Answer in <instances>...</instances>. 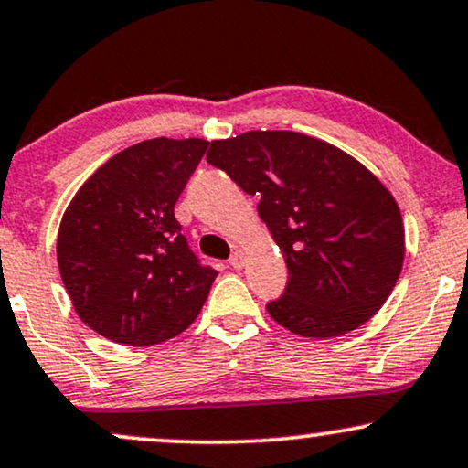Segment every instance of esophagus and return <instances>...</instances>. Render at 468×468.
Segmentation results:
<instances>
[{
	"label": "esophagus",
	"instance_id": "obj_1",
	"mask_svg": "<svg viewBox=\"0 0 468 468\" xmlns=\"http://www.w3.org/2000/svg\"><path fill=\"white\" fill-rule=\"evenodd\" d=\"M229 263H230V267H233V270H241V267H244V263H246L244 252H241V250H235L233 254H230Z\"/></svg>",
	"mask_w": 468,
	"mask_h": 468
}]
</instances>
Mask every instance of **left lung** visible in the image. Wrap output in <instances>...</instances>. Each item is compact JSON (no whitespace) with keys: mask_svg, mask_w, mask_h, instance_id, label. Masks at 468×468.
Listing matches in <instances>:
<instances>
[{"mask_svg":"<svg viewBox=\"0 0 468 468\" xmlns=\"http://www.w3.org/2000/svg\"><path fill=\"white\" fill-rule=\"evenodd\" d=\"M207 162L248 195L286 261L289 282L267 313L303 338H335L377 314L404 261L389 190L357 160L291 130L211 141Z\"/></svg>","mask_w":468,"mask_h":468,"instance_id":"obj_1","label":"left lung"}]
</instances>
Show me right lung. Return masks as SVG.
Segmentation results:
<instances>
[{"label": "right lung", "mask_w": 468, "mask_h": 468, "mask_svg": "<svg viewBox=\"0 0 468 468\" xmlns=\"http://www.w3.org/2000/svg\"><path fill=\"white\" fill-rule=\"evenodd\" d=\"M207 141L149 139L104 162L68 205L58 263L80 321L152 346L192 325L218 271L190 250L176 203Z\"/></svg>", "instance_id": "add662e5"}]
</instances>
